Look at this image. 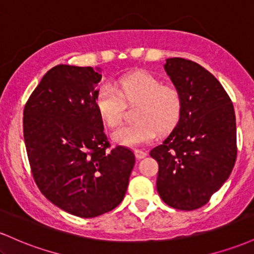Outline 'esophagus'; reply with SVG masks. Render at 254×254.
I'll return each mask as SVG.
<instances>
[{"label": "esophagus", "instance_id": "1", "mask_svg": "<svg viewBox=\"0 0 254 254\" xmlns=\"http://www.w3.org/2000/svg\"><path fill=\"white\" fill-rule=\"evenodd\" d=\"M135 155H136L137 159H138V160H141V159H143V157L147 156V153H145V151H143V150L135 149Z\"/></svg>", "mask_w": 254, "mask_h": 254}]
</instances>
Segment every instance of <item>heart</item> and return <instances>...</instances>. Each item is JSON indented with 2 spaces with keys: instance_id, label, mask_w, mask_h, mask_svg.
<instances>
[{
  "instance_id": "obj_1",
  "label": "heart",
  "mask_w": 254,
  "mask_h": 254,
  "mask_svg": "<svg viewBox=\"0 0 254 254\" xmlns=\"http://www.w3.org/2000/svg\"><path fill=\"white\" fill-rule=\"evenodd\" d=\"M125 105H136L133 119L113 132L116 143L138 147L155 137L156 129L164 132L178 123L184 107L179 88L164 84L155 75L135 71L119 78L117 88L105 84L99 89L95 105L104 123L115 127L122 123Z\"/></svg>"
}]
</instances>
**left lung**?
Listing matches in <instances>:
<instances>
[{
  "label": "left lung",
  "instance_id": "left-lung-1",
  "mask_svg": "<svg viewBox=\"0 0 254 254\" xmlns=\"http://www.w3.org/2000/svg\"><path fill=\"white\" fill-rule=\"evenodd\" d=\"M165 70L184 98L170 135L150 150L159 164L156 189L167 205L196 210L226 183L237 160V124L229 95L211 72L185 58Z\"/></svg>",
  "mask_w": 254,
  "mask_h": 254
}]
</instances>
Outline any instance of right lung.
I'll return each instance as SVG.
<instances>
[{
	"label": "right lung",
	"mask_w": 254,
	"mask_h": 254,
	"mask_svg": "<svg viewBox=\"0 0 254 254\" xmlns=\"http://www.w3.org/2000/svg\"><path fill=\"white\" fill-rule=\"evenodd\" d=\"M99 68L60 64L28 98L24 138L34 182L62 210L92 218L118 206L135 166L127 148H111L95 105Z\"/></svg>",
	"instance_id": "right-lung-1"
}]
</instances>
